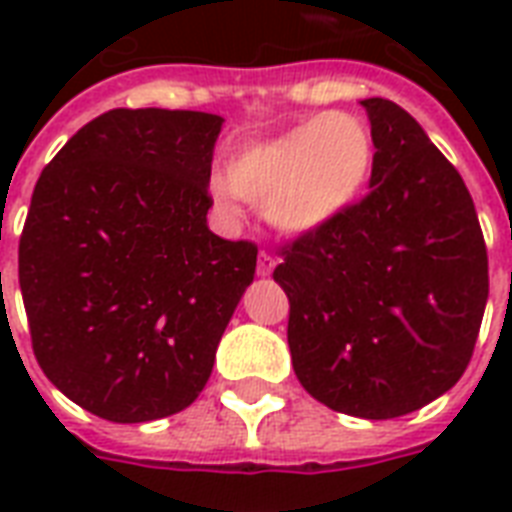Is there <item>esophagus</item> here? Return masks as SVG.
<instances>
[{
  "label": "esophagus",
  "instance_id": "34e87169",
  "mask_svg": "<svg viewBox=\"0 0 512 512\" xmlns=\"http://www.w3.org/2000/svg\"><path fill=\"white\" fill-rule=\"evenodd\" d=\"M273 265H276V257L263 249V252L257 255V276H271Z\"/></svg>",
  "mask_w": 512,
  "mask_h": 512
}]
</instances>
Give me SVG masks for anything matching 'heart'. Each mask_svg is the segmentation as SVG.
<instances>
[{"label":"heart","instance_id":"b5f03b06","mask_svg":"<svg viewBox=\"0 0 512 512\" xmlns=\"http://www.w3.org/2000/svg\"><path fill=\"white\" fill-rule=\"evenodd\" d=\"M372 162V135L356 116L319 114L233 156L228 180L217 177L212 196L225 215H239L244 199L281 231L308 233L358 199Z\"/></svg>","mask_w":512,"mask_h":512}]
</instances>
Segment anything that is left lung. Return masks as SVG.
<instances>
[{
  "label": "left lung",
  "instance_id": "obj_1",
  "mask_svg": "<svg viewBox=\"0 0 512 512\" xmlns=\"http://www.w3.org/2000/svg\"><path fill=\"white\" fill-rule=\"evenodd\" d=\"M372 122L369 193L281 244L297 380L329 409L393 420L468 369L489 297V257L454 164L393 100Z\"/></svg>",
  "mask_w": 512,
  "mask_h": 512
}]
</instances>
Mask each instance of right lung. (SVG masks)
I'll return each mask as SVG.
<instances>
[{
    "label": "right lung",
    "instance_id": "1",
    "mask_svg": "<svg viewBox=\"0 0 512 512\" xmlns=\"http://www.w3.org/2000/svg\"><path fill=\"white\" fill-rule=\"evenodd\" d=\"M223 119L114 108L36 180L18 279L34 356L74 404L111 422L162 420L207 385L255 241L207 228Z\"/></svg>",
    "mask_w": 512,
    "mask_h": 512
}]
</instances>
